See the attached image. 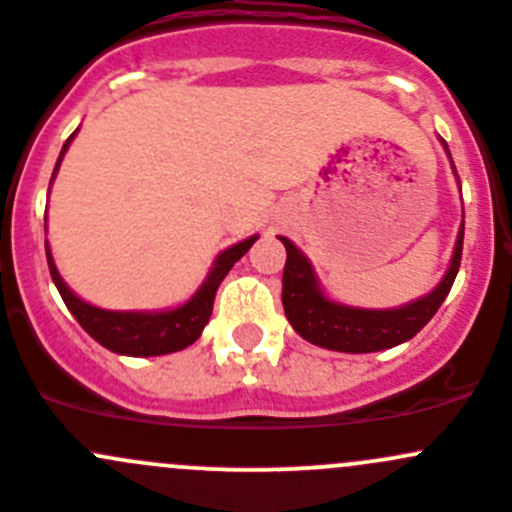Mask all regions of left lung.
<instances>
[{"instance_id":"8db88e82","label":"left lung","mask_w":512,"mask_h":512,"mask_svg":"<svg viewBox=\"0 0 512 512\" xmlns=\"http://www.w3.org/2000/svg\"><path fill=\"white\" fill-rule=\"evenodd\" d=\"M442 145L447 150L445 140H442ZM447 155H450V150H447ZM452 170H455V163H452ZM462 236H465V213H462V226L457 231L452 261L440 284L427 296H420V299L397 306V309H359V306H347L329 299L321 291L311 261L289 238L279 236V241L286 246L284 291H281L286 319L301 339L316 344V347L332 349V352L367 354L410 342L435 316L445 296L450 294L452 281L460 271Z\"/></svg>"}]
</instances>
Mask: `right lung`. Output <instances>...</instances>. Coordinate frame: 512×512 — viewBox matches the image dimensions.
<instances>
[{
	"label": "right lung",
	"instance_id": "1",
	"mask_svg": "<svg viewBox=\"0 0 512 512\" xmlns=\"http://www.w3.org/2000/svg\"><path fill=\"white\" fill-rule=\"evenodd\" d=\"M75 133L67 138V143L62 145V153L57 158L55 173H52V180H55L57 170H60L62 158H65L67 148L75 140ZM50 180V186H52ZM47 221V216H45ZM47 231V223H45ZM259 236H248L243 241L233 243L226 251H221L213 261L211 271H208L206 281L198 286L196 294L186 301V304L175 306V309H163V311H110L100 309V306L87 304L85 299L75 294L70 286L65 284V279L57 271L55 259H52L50 243L45 241L47 251V266H50L52 281H55L57 291H60L62 301L67 304V309L72 311L80 326L95 339L97 344H102L105 349L115 354H125V357H160V354L180 352V349L191 347L201 332L206 329L208 319H211L213 311V299H216V291L221 286V281L226 279L228 271L233 269L243 253L256 243Z\"/></svg>",
	"mask_w": 512,
	"mask_h": 512
}]
</instances>
